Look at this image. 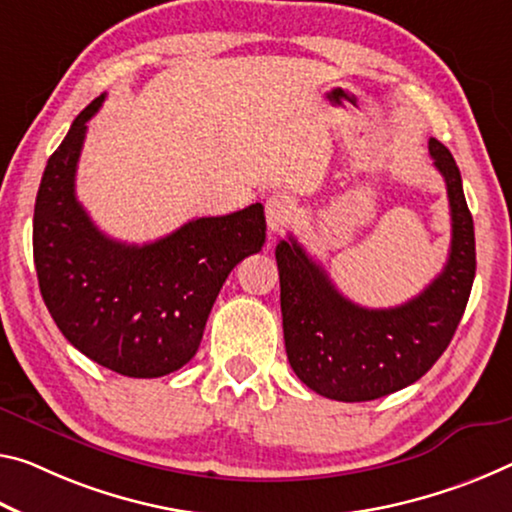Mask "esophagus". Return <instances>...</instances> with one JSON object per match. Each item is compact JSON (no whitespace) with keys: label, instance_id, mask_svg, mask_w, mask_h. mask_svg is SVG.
Here are the masks:
<instances>
[{"label":"esophagus","instance_id":"obj_1","mask_svg":"<svg viewBox=\"0 0 512 512\" xmlns=\"http://www.w3.org/2000/svg\"><path fill=\"white\" fill-rule=\"evenodd\" d=\"M291 216H294V202L285 193H275L266 200V225L271 232H280L291 221Z\"/></svg>","mask_w":512,"mask_h":512}]
</instances>
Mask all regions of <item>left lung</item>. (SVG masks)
<instances>
[{
	"label": "left lung",
	"mask_w": 512,
	"mask_h": 512,
	"mask_svg": "<svg viewBox=\"0 0 512 512\" xmlns=\"http://www.w3.org/2000/svg\"><path fill=\"white\" fill-rule=\"evenodd\" d=\"M428 150L446 182L451 250L442 273L419 296L369 310L339 294L294 237L275 248L287 358L316 394L355 403L399 392L433 367L465 314L476 273L474 221L456 159L437 139L428 141Z\"/></svg>",
	"instance_id": "left-lung-1"
}]
</instances>
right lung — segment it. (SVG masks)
<instances>
[{"instance_id":"add662e5","label":"right lung","mask_w":512,"mask_h":512,"mask_svg":"<svg viewBox=\"0 0 512 512\" xmlns=\"http://www.w3.org/2000/svg\"><path fill=\"white\" fill-rule=\"evenodd\" d=\"M95 97L47 159L34 207L40 294L68 342L116 373L159 378L196 355L207 316L230 271L259 253L264 207L205 216L152 243L109 239L75 196Z\"/></svg>"}]
</instances>
